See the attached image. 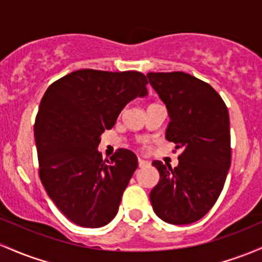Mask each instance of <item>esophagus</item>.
<instances>
[{
    "mask_svg": "<svg viewBox=\"0 0 262 262\" xmlns=\"http://www.w3.org/2000/svg\"><path fill=\"white\" fill-rule=\"evenodd\" d=\"M138 164H139V166L140 168H143V166H145V165H148V162H146V160H144V159H142V158H138Z\"/></svg>",
    "mask_w": 262,
    "mask_h": 262,
    "instance_id": "esophagus-1",
    "label": "esophagus"
}]
</instances>
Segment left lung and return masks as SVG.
<instances>
[{"label":"left lung","mask_w":262,"mask_h":262,"mask_svg":"<svg viewBox=\"0 0 262 262\" xmlns=\"http://www.w3.org/2000/svg\"><path fill=\"white\" fill-rule=\"evenodd\" d=\"M146 77L168 108L165 138L182 149L174 169L153 162L160 180L150 192L151 205L165 223L185 225L208 214L225 184L231 164L228 107L209 83L191 74L150 72Z\"/></svg>","instance_id":"1"}]
</instances>
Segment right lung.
Returning a JSON list of instances; mask_svg holds the SVG:
<instances>
[{"label": "right lung", "instance_id": "1", "mask_svg": "<svg viewBox=\"0 0 262 262\" xmlns=\"http://www.w3.org/2000/svg\"><path fill=\"white\" fill-rule=\"evenodd\" d=\"M148 79L137 71L79 70L46 91L34 122L39 178L48 196L72 223L100 228L114 219L132 175L133 151L118 149L103 160L99 137Z\"/></svg>", "mask_w": 262, "mask_h": 262}]
</instances>
